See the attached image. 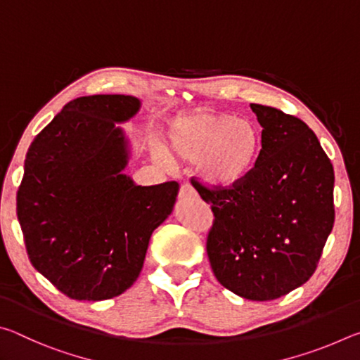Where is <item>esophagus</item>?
Masks as SVG:
<instances>
[{
	"instance_id": "esophagus-1",
	"label": "esophagus",
	"mask_w": 360,
	"mask_h": 360,
	"mask_svg": "<svg viewBox=\"0 0 360 360\" xmlns=\"http://www.w3.org/2000/svg\"><path fill=\"white\" fill-rule=\"evenodd\" d=\"M191 197H197V192L191 184H182L179 188V200H187Z\"/></svg>"
}]
</instances>
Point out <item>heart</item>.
I'll use <instances>...</instances> for the list:
<instances>
[{
	"label": "heart",
	"mask_w": 360,
	"mask_h": 360,
	"mask_svg": "<svg viewBox=\"0 0 360 360\" xmlns=\"http://www.w3.org/2000/svg\"><path fill=\"white\" fill-rule=\"evenodd\" d=\"M168 149L181 160L195 163L200 181L229 191L241 186L257 169L264 135L252 120L225 112H195L176 119L168 130ZM168 160V152L157 146Z\"/></svg>",
	"instance_id": "obj_1"
}]
</instances>
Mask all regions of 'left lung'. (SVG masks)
I'll return each mask as SVG.
<instances>
[{"label": "left lung", "mask_w": 360, "mask_h": 360, "mask_svg": "<svg viewBox=\"0 0 360 360\" xmlns=\"http://www.w3.org/2000/svg\"><path fill=\"white\" fill-rule=\"evenodd\" d=\"M264 135L252 176L229 191L192 179L214 212L206 251L217 281L254 302L300 288L318 266L330 235L333 167L303 120L276 108L251 105Z\"/></svg>", "instance_id": "left-lung-1"}]
</instances>
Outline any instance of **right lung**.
<instances>
[{"label":"right lung","instance_id":"right-lung-1","mask_svg":"<svg viewBox=\"0 0 360 360\" xmlns=\"http://www.w3.org/2000/svg\"><path fill=\"white\" fill-rule=\"evenodd\" d=\"M139 108L131 95L81 96L27 152L17 217L28 259L75 300H108L131 288L152 231L178 197L176 181L138 186L124 173L131 150L117 124Z\"/></svg>","mask_w":360,"mask_h":360}]
</instances>
